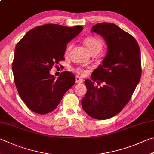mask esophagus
<instances>
[{
    "label": "esophagus",
    "instance_id": "1",
    "mask_svg": "<svg viewBox=\"0 0 154 154\" xmlns=\"http://www.w3.org/2000/svg\"><path fill=\"white\" fill-rule=\"evenodd\" d=\"M75 81H76L77 83H81L83 82V79L79 77H75Z\"/></svg>",
    "mask_w": 154,
    "mask_h": 154
}]
</instances>
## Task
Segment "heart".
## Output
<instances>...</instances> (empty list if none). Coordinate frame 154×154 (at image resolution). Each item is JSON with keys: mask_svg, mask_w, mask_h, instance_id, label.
Returning <instances> with one entry per match:
<instances>
[{"mask_svg": "<svg viewBox=\"0 0 154 154\" xmlns=\"http://www.w3.org/2000/svg\"><path fill=\"white\" fill-rule=\"evenodd\" d=\"M84 44L85 47L89 50V52L91 53L97 52L98 53L102 48V42L99 38L94 37H89L86 38L84 40ZM71 48V46H69L66 50V54H68L69 50ZM75 71L78 74L82 75H85L87 74V71L83 69L77 68L75 69Z\"/></svg>", "mask_w": 154, "mask_h": 154, "instance_id": "1", "label": "heart"}]
</instances>
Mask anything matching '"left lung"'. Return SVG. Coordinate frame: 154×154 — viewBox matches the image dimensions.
Segmentation results:
<instances>
[{"label":"left lung","instance_id":"obj_1","mask_svg":"<svg viewBox=\"0 0 154 154\" xmlns=\"http://www.w3.org/2000/svg\"><path fill=\"white\" fill-rule=\"evenodd\" d=\"M91 31L104 39L108 50L101 65L92 72L91 80H85L87 92L82 105L92 118L105 120L122 110L139 82L140 48L132 35L114 23H97ZM92 80L105 85L98 88Z\"/></svg>","mask_w":154,"mask_h":154}]
</instances>
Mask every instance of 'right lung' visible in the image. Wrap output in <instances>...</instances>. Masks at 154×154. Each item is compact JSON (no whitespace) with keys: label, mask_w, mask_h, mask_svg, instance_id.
<instances>
[{"label":"right lung","mask_w":154,"mask_h":154,"mask_svg":"<svg viewBox=\"0 0 154 154\" xmlns=\"http://www.w3.org/2000/svg\"><path fill=\"white\" fill-rule=\"evenodd\" d=\"M83 29L80 26L46 24L29 31L16 45L14 80L21 100L32 111L45 114L54 110L75 84L71 72H62L55 79L50 71L65 60L66 44Z\"/></svg>","instance_id":"add662e5"}]
</instances>
